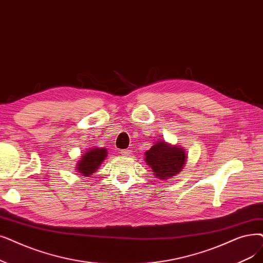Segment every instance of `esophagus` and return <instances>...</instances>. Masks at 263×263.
<instances>
[{
	"label": "esophagus",
	"instance_id": "34e87169",
	"mask_svg": "<svg viewBox=\"0 0 263 263\" xmlns=\"http://www.w3.org/2000/svg\"><path fill=\"white\" fill-rule=\"evenodd\" d=\"M131 154H132V151H131V149H129V148H128V149H123V151H121V155H122V156H124V157H129Z\"/></svg>",
	"mask_w": 263,
	"mask_h": 263
}]
</instances>
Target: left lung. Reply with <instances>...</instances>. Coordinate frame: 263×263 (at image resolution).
I'll return each mask as SVG.
<instances>
[{
  "instance_id": "1",
  "label": "left lung",
  "mask_w": 263,
  "mask_h": 263,
  "mask_svg": "<svg viewBox=\"0 0 263 263\" xmlns=\"http://www.w3.org/2000/svg\"><path fill=\"white\" fill-rule=\"evenodd\" d=\"M144 155L146 164L152 167L156 178L161 180L179 174L187 162L184 148L165 141H157Z\"/></svg>"
}]
</instances>
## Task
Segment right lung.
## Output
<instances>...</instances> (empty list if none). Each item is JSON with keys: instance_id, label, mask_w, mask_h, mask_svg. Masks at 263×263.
Returning a JSON list of instances; mask_svg holds the SVG:
<instances>
[{"instance_id": "add662e5", "label": "right lung", "mask_w": 263, "mask_h": 263, "mask_svg": "<svg viewBox=\"0 0 263 263\" xmlns=\"http://www.w3.org/2000/svg\"><path fill=\"white\" fill-rule=\"evenodd\" d=\"M107 157V149L104 147H92L87 149L76 163L77 172L82 176L89 177L98 172V168Z\"/></svg>"}]
</instances>
